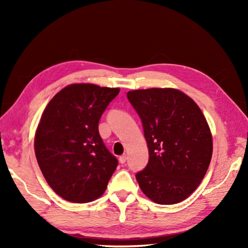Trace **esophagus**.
Masks as SVG:
<instances>
[{
  "label": "esophagus",
  "instance_id": "esophagus-1",
  "mask_svg": "<svg viewBox=\"0 0 248 248\" xmlns=\"http://www.w3.org/2000/svg\"><path fill=\"white\" fill-rule=\"evenodd\" d=\"M119 162L121 163V164H124V163L127 162V155H125V154L121 155V156L119 157Z\"/></svg>",
  "mask_w": 248,
  "mask_h": 248
}]
</instances>
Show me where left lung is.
Listing matches in <instances>:
<instances>
[{"label": "left lung", "instance_id": "8db88e82", "mask_svg": "<svg viewBox=\"0 0 248 248\" xmlns=\"http://www.w3.org/2000/svg\"><path fill=\"white\" fill-rule=\"evenodd\" d=\"M149 149L136 174L141 190L159 204L182 202L203 179L212 157V136L194 100L175 89L128 92Z\"/></svg>", "mask_w": 248, "mask_h": 248}]
</instances>
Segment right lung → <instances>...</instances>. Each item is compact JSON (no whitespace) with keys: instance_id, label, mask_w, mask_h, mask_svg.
<instances>
[{"instance_id":"add662e5","label":"right lung","mask_w":248,"mask_h":248,"mask_svg":"<svg viewBox=\"0 0 248 248\" xmlns=\"http://www.w3.org/2000/svg\"><path fill=\"white\" fill-rule=\"evenodd\" d=\"M119 91L71 84L44 110L35 136L36 158L49 186L66 201L97 199L118 165L99 136L98 123Z\"/></svg>"}]
</instances>
